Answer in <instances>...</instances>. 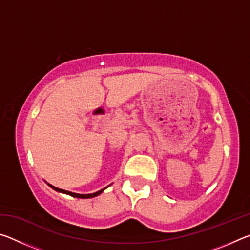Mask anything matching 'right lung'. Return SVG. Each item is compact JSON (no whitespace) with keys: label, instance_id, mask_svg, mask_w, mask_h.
Instances as JSON below:
<instances>
[{"label":"right lung","instance_id":"obj_1","mask_svg":"<svg viewBox=\"0 0 250 250\" xmlns=\"http://www.w3.org/2000/svg\"><path fill=\"white\" fill-rule=\"evenodd\" d=\"M48 186H50L53 189H55L56 192H59V193H64V194H67V195H70L73 197H77V198H91V197H95V196H98L100 195L101 193H103L105 188H109V185L107 186V188H104L103 189H100V191L98 192H95V193H91V194H78V193H73V192H69V191H65V189H62V188H55V186L50 185L49 183H47Z\"/></svg>","mask_w":250,"mask_h":250}]
</instances>
